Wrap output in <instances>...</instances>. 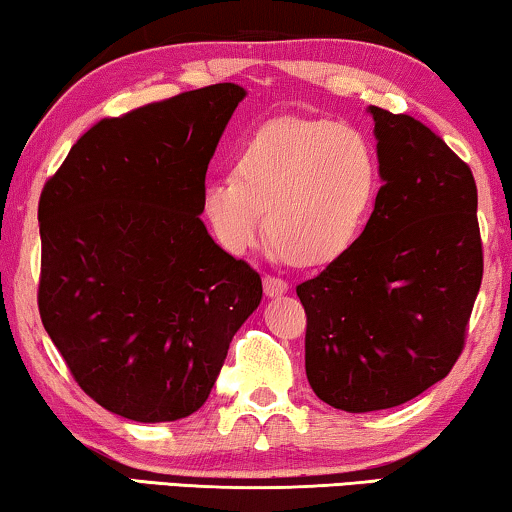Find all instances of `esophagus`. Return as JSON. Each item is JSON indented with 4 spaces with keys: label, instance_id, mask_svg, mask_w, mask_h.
<instances>
[{
    "label": "esophagus",
    "instance_id": "1",
    "mask_svg": "<svg viewBox=\"0 0 512 512\" xmlns=\"http://www.w3.org/2000/svg\"><path fill=\"white\" fill-rule=\"evenodd\" d=\"M287 292V280L278 276H264V294L266 297H280Z\"/></svg>",
    "mask_w": 512,
    "mask_h": 512
}]
</instances>
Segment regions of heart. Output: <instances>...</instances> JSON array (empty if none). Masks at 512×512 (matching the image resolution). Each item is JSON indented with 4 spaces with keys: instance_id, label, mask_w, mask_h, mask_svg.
<instances>
[{
    "instance_id": "obj_1",
    "label": "heart",
    "mask_w": 512,
    "mask_h": 512,
    "mask_svg": "<svg viewBox=\"0 0 512 512\" xmlns=\"http://www.w3.org/2000/svg\"><path fill=\"white\" fill-rule=\"evenodd\" d=\"M378 192V160L357 129L329 120H278L259 129L236 176L204 187V215L229 253L271 243L299 264L341 255L357 239Z\"/></svg>"
}]
</instances>
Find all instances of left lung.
<instances>
[{
	"mask_svg": "<svg viewBox=\"0 0 512 512\" xmlns=\"http://www.w3.org/2000/svg\"><path fill=\"white\" fill-rule=\"evenodd\" d=\"M380 185L359 239L297 285L306 376L329 406H401L462 355L482 283L478 187L441 136L371 106Z\"/></svg>",
	"mask_w": 512,
	"mask_h": 512,
	"instance_id": "obj_1",
	"label": "left lung"
}]
</instances>
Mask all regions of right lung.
<instances>
[{"label":"right lung","instance_id":"add662e5","mask_svg":"<svg viewBox=\"0 0 512 512\" xmlns=\"http://www.w3.org/2000/svg\"><path fill=\"white\" fill-rule=\"evenodd\" d=\"M243 97L218 83L99 120L41 190V322L78 387L127 420L204 406L262 301L259 273L199 218Z\"/></svg>","mask_w":512,"mask_h":512}]
</instances>
